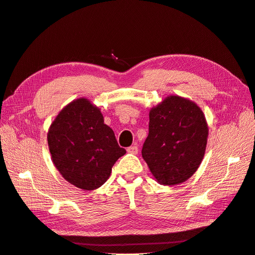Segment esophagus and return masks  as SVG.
Instances as JSON below:
<instances>
[{"label":"esophagus","mask_w":255,"mask_h":255,"mask_svg":"<svg viewBox=\"0 0 255 255\" xmlns=\"http://www.w3.org/2000/svg\"><path fill=\"white\" fill-rule=\"evenodd\" d=\"M127 152L128 153H131V154H137L138 152V147L136 145H133V146H130L127 148Z\"/></svg>","instance_id":"1"}]
</instances>
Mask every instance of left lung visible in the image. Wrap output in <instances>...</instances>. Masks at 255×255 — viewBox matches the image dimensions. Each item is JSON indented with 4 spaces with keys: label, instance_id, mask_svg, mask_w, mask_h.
I'll return each instance as SVG.
<instances>
[{
    "label": "left lung",
    "instance_id": "8db88e82",
    "mask_svg": "<svg viewBox=\"0 0 255 255\" xmlns=\"http://www.w3.org/2000/svg\"><path fill=\"white\" fill-rule=\"evenodd\" d=\"M209 127L197 104L169 96L149 111V134L142 156L161 185L186 182L200 167Z\"/></svg>",
    "mask_w": 255,
    "mask_h": 255
}]
</instances>
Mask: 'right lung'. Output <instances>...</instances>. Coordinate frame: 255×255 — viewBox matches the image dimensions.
<instances>
[{
    "label": "right lung",
    "mask_w": 255,
    "mask_h": 255,
    "mask_svg": "<svg viewBox=\"0 0 255 255\" xmlns=\"http://www.w3.org/2000/svg\"><path fill=\"white\" fill-rule=\"evenodd\" d=\"M51 159L66 181L82 190L98 189L126 153L101 109L85 98L73 100L55 117L47 133Z\"/></svg>",
    "instance_id": "obj_1"
}]
</instances>
